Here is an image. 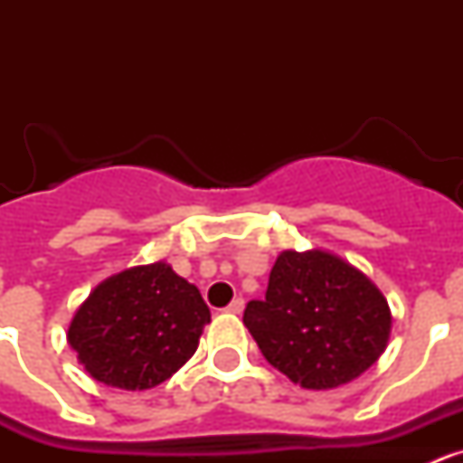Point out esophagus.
<instances>
[{"label":"esophagus","mask_w":463,"mask_h":463,"mask_svg":"<svg viewBox=\"0 0 463 463\" xmlns=\"http://www.w3.org/2000/svg\"><path fill=\"white\" fill-rule=\"evenodd\" d=\"M243 306H245V301H243V298H241V297H236L234 301H232V304H229L227 308H224V310H227V313H234V315H239L241 310H243Z\"/></svg>","instance_id":"1"}]
</instances>
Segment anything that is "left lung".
<instances>
[{
    "mask_svg": "<svg viewBox=\"0 0 463 463\" xmlns=\"http://www.w3.org/2000/svg\"><path fill=\"white\" fill-rule=\"evenodd\" d=\"M243 325L273 369L306 390H331L378 362L392 315L380 289L341 257L285 250Z\"/></svg>",
    "mask_w": 463,
    "mask_h": 463,
    "instance_id": "8db88e82",
    "label": "left lung"
}]
</instances>
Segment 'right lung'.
<instances>
[{"label":"right lung","mask_w":463,"mask_h":463,"mask_svg":"<svg viewBox=\"0 0 463 463\" xmlns=\"http://www.w3.org/2000/svg\"><path fill=\"white\" fill-rule=\"evenodd\" d=\"M208 322L199 289L157 261L101 282L73 315L67 338L94 380L141 392L181 369Z\"/></svg>","instance_id":"1"}]
</instances>
